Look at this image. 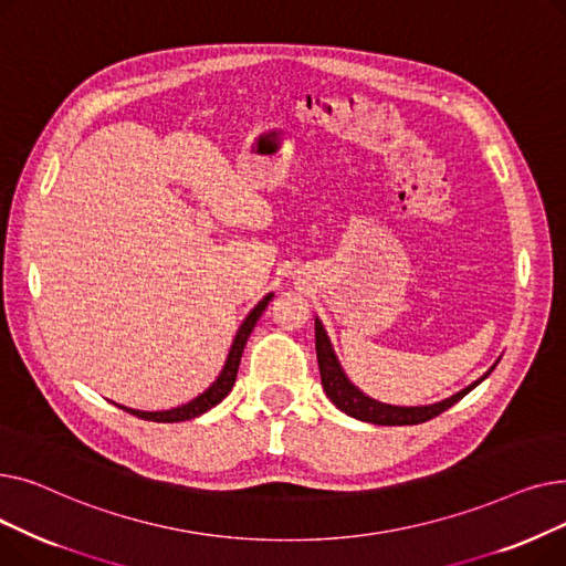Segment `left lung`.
Returning <instances> with one entry per match:
<instances>
[{
	"mask_svg": "<svg viewBox=\"0 0 566 566\" xmlns=\"http://www.w3.org/2000/svg\"><path fill=\"white\" fill-rule=\"evenodd\" d=\"M314 331H316V360H318V371H321V382H323V390L328 395V399L344 410L346 415L355 420H363V422H371V424H385V427H403V424H422L427 420L438 418L440 412H444L448 408H452L457 401H461L472 388H478V385L495 369V365L480 378L474 380L472 385H468L465 390L457 392L454 397L444 399L440 403H431V406H418V408H401V406H388V403H380L374 401L369 397H365L355 385L344 376L328 335H325L321 321H314Z\"/></svg>",
	"mask_w": 566,
	"mask_h": 566,
	"instance_id": "obj_1",
	"label": "left lung"
}]
</instances>
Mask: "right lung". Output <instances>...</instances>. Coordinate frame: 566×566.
<instances>
[{"label": "right lung", "mask_w": 566, "mask_h": 566, "mask_svg": "<svg viewBox=\"0 0 566 566\" xmlns=\"http://www.w3.org/2000/svg\"><path fill=\"white\" fill-rule=\"evenodd\" d=\"M271 298H273V293H268L265 298L248 314V318H245L243 325H241V331H238V335H235V339H233V344H231L229 358H227V363H224L220 376L216 378V382H213L211 388H208L203 395H199L197 399H192V401H188V403H184V406H178V408L158 410V412L133 410V408H126V406H118V408H124L126 412L135 415V418L148 420V422H186V420L197 418V415H201V412H206V410H211L216 403H220V401L231 392L233 382H235V374H238V365H241L243 348H245V344H248V337H250L252 328L256 325L259 316L263 314L265 305L271 303Z\"/></svg>", "instance_id": "add662e5"}]
</instances>
